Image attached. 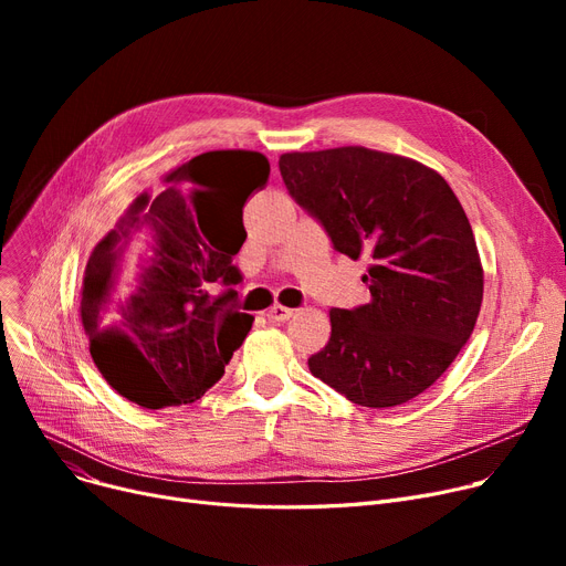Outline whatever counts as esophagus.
Instances as JSON below:
<instances>
[{
  "label": "esophagus",
  "mask_w": 566,
  "mask_h": 566,
  "mask_svg": "<svg viewBox=\"0 0 566 566\" xmlns=\"http://www.w3.org/2000/svg\"><path fill=\"white\" fill-rule=\"evenodd\" d=\"M265 316H268V321H271V323H284V321H289L293 316V310H289L284 305H273L271 310L265 312Z\"/></svg>",
  "instance_id": "1"
}]
</instances>
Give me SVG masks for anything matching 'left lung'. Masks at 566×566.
Masks as SVG:
<instances>
[{
    "label": "left lung",
    "mask_w": 566,
    "mask_h": 566,
    "mask_svg": "<svg viewBox=\"0 0 566 566\" xmlns=\"http://www.w3.org/2000/svg\"><path fill=\"white\" fill-rule=\"evenodd\" d=\"M280 171L337 252L369 259L371 301L331 310V339L310 371L367 408L422 395L482 307L484 268L461 201L436 169L365 146L282 154Z\"/></svg>",
    "instance_id": "1"
}]
</instances>
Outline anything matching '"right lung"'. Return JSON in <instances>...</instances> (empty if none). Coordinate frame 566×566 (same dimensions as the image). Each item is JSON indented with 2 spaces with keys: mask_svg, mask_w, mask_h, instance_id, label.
I'll return each mask as SVG.
<instances>
[{
  "mask_svg": "<svg viewBox=\"0 0 566 566\" xmlns=\"http://www.w3.org/2000/svg\"><path fill=\"white\" fill-rule=\"evenodd\" d=\"M268 176L259 151L201 154L137 195L88 254L82 328L94 365L128 401H197L248 337L254 316L233 310V256L248 235L243 206Z\"/></svg>",
  "mask_w": 566,
  "mask_h": 566,
  "instance_id": "right-lung-1",
  "label": "right lung"
}]
</instances>
